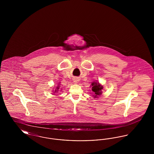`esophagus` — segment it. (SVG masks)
<instances>
[{
  "label": "esophagus",
  "mask_w": 154,
  "mask_h": 154,
  "mask_svg": "<svg viewBox=\"0 0 154 154\" xmlns=\"http://www.w3.org/2000/svg\"><path fill=\"white\" fill-rule=\"evenodd\" d=\"M79 81V80L78 79H77V78H75V79H73L74 83V84H78Z\"/></svg>",
  "instance_id": "esophagus-1"
}]
</instances>
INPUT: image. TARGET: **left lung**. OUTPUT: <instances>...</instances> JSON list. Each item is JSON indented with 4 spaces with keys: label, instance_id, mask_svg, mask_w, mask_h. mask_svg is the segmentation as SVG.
Masks as SVG:
<instances>
[{
    "label": "left lung",
    "instance_id": "8db88e82",
    "mask_svg": "<svg viewBox=\"0 0 154 154\" xmlns=\"http://www.w3.org/2000/svg\"><path fill=\"white\" fill-rule=\"evenodd\" d=\"M93 92V96L94 98L98 97L102 94L103 86L98 82H92L91 85Z\"/></svg>",
    "mask_w": 154,
    "mask_h": 154
}]
</instances>
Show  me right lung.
Listing matches in <instances>:
<instances>
[{
	"mask_svg": "<svg viewBox=\"0 0 154 154\" xmlns=\"http://www.w3.org/2000/svg\"><path fill=\"white\" fill-rule=\"evenodd\" d=\"M59 84H60V82H59V83L58 84V86H57V87H55V88H54V89H55V90H53V91H52L53 93H57V92H58L59 89L60 85H59Z\"/></svg>",
	"mask_w": 154,
	"mask_h": 154,
	"instance_id": "obj_1",
	"label": "right lung"
}]
</instances>
